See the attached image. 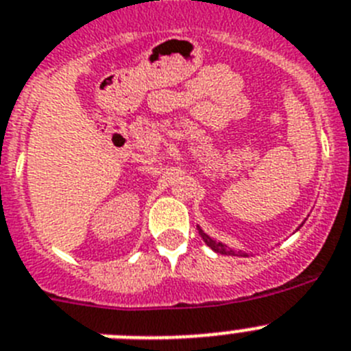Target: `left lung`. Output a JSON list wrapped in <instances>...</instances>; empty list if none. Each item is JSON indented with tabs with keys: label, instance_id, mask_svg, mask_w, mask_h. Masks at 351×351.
Returning <instances> with one entry per match:
<instances>
[{
	"label": "left lung",
	"instance_id": "obj_1",
	"mask_svg": "<svg viewBox=\"0 0 351 351\" xmlns=\"http://www.w3.org/2000/svg\"><path fill=\"white\" fill-rule=\"evenodd\" d=\"M197 230L198 234H200V237L204 239V243L207 244V246L210 247L213 251H216V253H219V255H230V256H247V253H244V251H237L234 250V247L226 246V244L219 243V241H216V239H213L210 235H207L206 232L200 228V226L197 225Z\"/></svg>",
	"mask_w": 351,
	"mask_h": 351
}]
</instances>
